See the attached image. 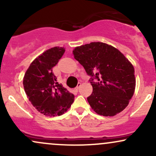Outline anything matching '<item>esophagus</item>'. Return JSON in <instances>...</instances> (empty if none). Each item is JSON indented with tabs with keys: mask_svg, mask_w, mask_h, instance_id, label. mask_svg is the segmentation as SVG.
Returning <instances> with one entry per match:
<instances>
[{
	"mask_svg": "<svg viewBox=\"0 0 156 156\" xmlns=\"http://www.w3.org/2000/svg\"><path fill=\"white\" fill-rule=\"evenodd\" d=\"M80 86H81V83H78V86H77V87H76V89L77 91H78V89L80 88Z\"/></svg>",
	"mask_w": 156,
	"mask_h": 156,
	"instance_id": "obj_1",
	"label": "esophagus"
}]
</instances>
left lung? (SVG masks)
I'll list each match as a JSON object with an SVG mask.
<instances>
[{
	"label": "left lung",
	"instance_id": "1",
	"mask_svg": "<svg viewBox=\"0 0 156 156\" xmlns=\"http://www.w3.org/2000/svg\"><path fill=\"white\" fill-rule=\"evenodd\" d=\"M74 58L85 69L93 91L87 98L94 112L113 117L129 104L136 88L133 64L119 50L101 42L76 47Z\"/></svg>",
	"mask_w": 156,
	"mask_h": 156
}]
</instances>
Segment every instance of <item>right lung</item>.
<instances>
[{"label": "right lung", "instance_id": "obj_1", "mask_svg": "<svg viewBox=\"0 0 156 156\" xmlns=\"http://www.w3.org/2000/svg\"><path fill=\"white\" fill-rule=\"evenodd\" d=\"M65 48L54 47L35 58L26 70L23 87L35 108L45 116H60L70 108L74 94L57 82L53 67L58 64Z\"/></svg>", "mask_w": 156, "mask_h": 156}]
</instances>
